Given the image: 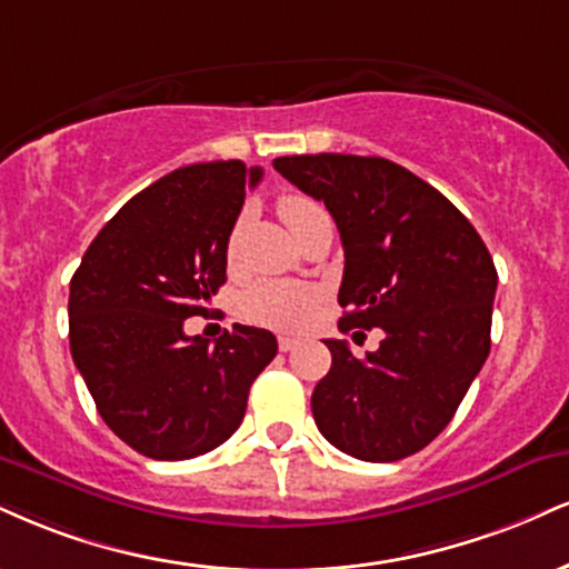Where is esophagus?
I'll list each match as a JSON object with an SVG mask.
<instances>
[{
  "label": "esophagus",
  "instance_id": "esophagus-1",
  "mask_svg": "<svg viewBox=\"0 0 569 569\" xmlns=\"http://www.w3.org/2000/svg\"><path fill=\"white\" fill-rule=\"evenodd\" d=\"M299 345H302V341H299L297 337H289V333H280V337H278V347H280V352H291V350H297Z\"/></svg>",
  "mask_w": 569,
  "mask_h": 569
}]
</instances>
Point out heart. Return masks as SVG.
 I'll use <instances>...</instances> for the list:
<instances>
[{"mask_svg": "<svg viewBox=\"0 0 569 569\" xmlns=\"http://www.w3.org/2000/svg\"><path fill=\"white\" fill-rule=\"evenodd\" d=\"M320 203L302 193L283 196L278 203L280 217L289 224L291 232L305 222ZM238 249H241V222L230 230L228 236V259L236 262ZM320 291L302 283H257L243 293L241 312L246 320L270 328H299L318 312Z\"/></svg>", "mask_w": 569, "mask_h": 569, "instance_id": "1", "label": "heart"}]
</instances>
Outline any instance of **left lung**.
Instances as JSON below:
<instances>
[{
    "label": "left lung",
    "mask_w": 569,
    "mask_h": 569,
    "mask_svg": "<svg viewBox=\"0 0 569 569\" xmlns=\"http://www.w3.org/2000/svg\"><path fill=\"white\" fill-rule=\"evenodd\" d=\"M272 167L337 222L341 331H385L366 358L326 339L331 371L312 392L320 435L360 461L419 453L488 360L498 286L488 246L440 190L395 161L318 153L283 156Z\"/></svg>",
    "instance_id": "left-lung-1"
}]
</instances>
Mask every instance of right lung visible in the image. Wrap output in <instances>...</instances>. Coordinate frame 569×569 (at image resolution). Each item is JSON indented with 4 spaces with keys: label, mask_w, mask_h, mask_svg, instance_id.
I'll return each mask as SVG.
<instances>
[{
    "label": "right lung",
    "mask_w": 569,
    "mask_h": 569,
    "mask_svg": "<svg viewBox=\"0 0 569 569\" xmlns=\"http://www.w3.org/2000/svg\"><path fill=\"white\" fill-rule=\"evenodd\" d=\"M259 180L236 159L174 169L108 219L71 278L73 362L111 432L156 461L228 440L278 352L264 328L236 323L214 345L182 328L224 283L228 236Z\"/></svg>",
    "instance_id": "add662e5"
}]
</instances>
